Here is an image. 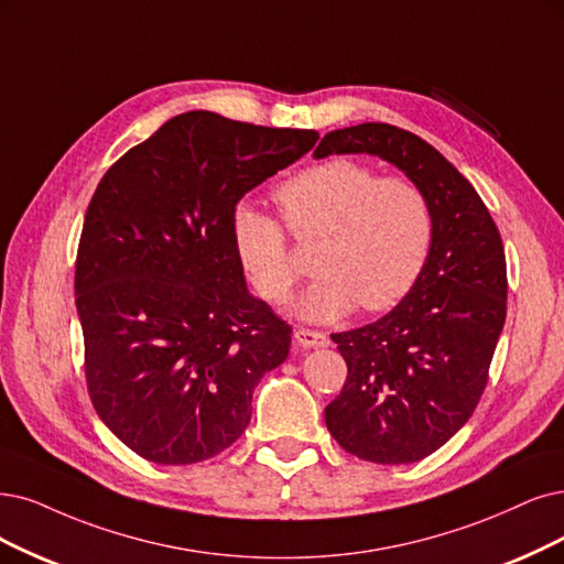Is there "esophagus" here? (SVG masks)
Masks as SVG:
<instances>
[{
    "label": "esophagus",
    "instance_id": "1",
    "mask_svg": "<svg viewBox=\"0 0 564 564\" xmlns=\"http://www.w3.org/2000/svg\"><path fill=\"white\" fill-rule=\"evenodd\" d=\"M295 344L302 346V348H323V346H329V339H327L325 332L297 327L295 329Z\"/></svg>",
    "mask_w": 564,
    "mask_h": 564
}]
</instances>
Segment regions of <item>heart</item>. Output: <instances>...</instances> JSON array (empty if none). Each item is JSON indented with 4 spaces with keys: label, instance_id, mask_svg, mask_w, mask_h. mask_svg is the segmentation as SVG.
I'll return each mask as SVG.
<instances>
[{
    "label": "heart",
    "instance_id": "1",
    "mask_svg": "<svg viewBox=\"0 0 564 564\" xmlns=\"http://www.w3.org/2000/svg\"><path fill=\"white\" fill-rule=\"evenodd\" d=\"M276 204L297 239L323 237L318 279L297 300V316L332 323L360 304L367 314L398 306L427 264L434 216L427 195L404 176L335 158L276 187ZM235 253L256 293L281 304L300 279L283 225L250 202L232 212Z\"/></svg>",
    "mask_w": 564,
    "mask_h": 564
}]
</instances>
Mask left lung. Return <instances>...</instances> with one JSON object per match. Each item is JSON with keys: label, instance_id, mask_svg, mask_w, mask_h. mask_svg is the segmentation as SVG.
<instances>
[{"label": "left lung", "instance_id": "1", "mask_svg": "<svg viewBox=\"0 0 564 564\" xmlns=\"http://www.w3.org/2000/svg\"><path fill=\"white\" fill-rule=\"evenodd\" d=\"M367 153L427 195L434 239L411 293L390 314L332 335L348 377L325 406L337 444L360 460L406 465L442 448L481 400L507 318V260L474 185L421 137L362 122L323 137L314 158Z\"/></svg>", "mask_w": 564, "mask_h": 564}]
</instances>
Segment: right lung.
Returning <instances> with one entry per match:
<instances>
[{"mask_svg": "<svg viewBox=\"0 0 564 564\" xmlns=\"http://www.w3.org/2000/svg\"><path fill=\"white\" fill-rule=\"evenodd\" d=\"M318 132L187 111L99 181L76 256L93 406L158 465L232 446L290 327L248 293L232 243L239 199L314 149Z\"/></svg>", "mask_w": 564, "mask_h": 564, "instance_id": "1", "label": "right lung"}]
</instances>
